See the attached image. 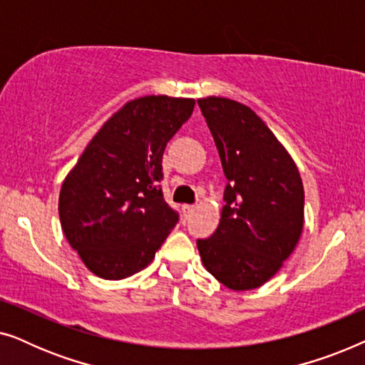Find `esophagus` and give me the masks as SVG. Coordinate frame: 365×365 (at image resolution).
<instances>
[{
  "label": "esophagus",
  "mask_w": 365,
  "mask_h": 365,
  "mask_svg": "<svg viewBox=\"0 0 365 365\" xmlns=\"http://www.w3.org/2000/svg\"><path fill=\"white\" fill-rule=\"evenodd\" d=\"M194 207H196V206H194V204H184V206H182V214H184V216L187 217L189 214L194 211Z\"/></svg>",
  "instance_id": "1"
}]
</instances>
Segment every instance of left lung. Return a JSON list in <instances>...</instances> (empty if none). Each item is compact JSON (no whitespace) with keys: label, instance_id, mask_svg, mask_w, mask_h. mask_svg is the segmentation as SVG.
<instances>
[{"label":"left lung","instance_id":"obj_1","mask_svg":"<svg viewBox=\"0 0 365 365\" xmlns=\"http://www.w3.org/2000/svg\"><path fill=\"white\" fill-rule=\"evenodd\" d=\"M216 143L227 186L221 221L197 239L204 267L232 291L267 282L297 246L304 226V187L292 158L246 104L197 99Z\"/></svg>","mask_w":365,"mask_h":365}]
</instances>
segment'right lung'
Returning a JSON list of instances; mask_svg holds the SVG:
<instances>
[{
    "label": "right lung",
    "instance_id": "1",
    "mask_svg": "<svg viewBox=\"0 0 365 365\" xmlns=\"http://www.w3.org/2000/svg\"><path fill=\"white\" fill-rule=\"evenodd\" d=\"M194 104L169 96L126 103L64 179L58 206L63 232L98 277L118 281L141 271L179 221L159 186L163 154Z\"/></svg>",
    "mask_w": 365,
    "mask_h": 365
}]
</instances>
